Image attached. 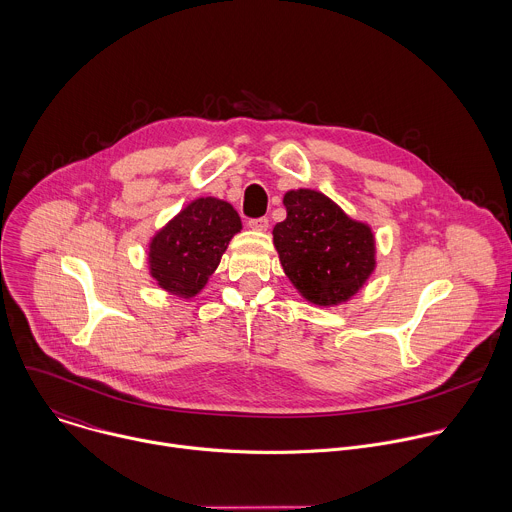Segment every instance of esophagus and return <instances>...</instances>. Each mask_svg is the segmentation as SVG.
Wrapping results in <instances>:
<instances>
[{
  "label": "esophagus",
  "mask_w": 512,
  "mask_h": 512,
  "mask_svg": "<svg viewBox=\"0 0 512 512\" xmlns=\"http://www.w3.org/2000/svg\"><path fill=\"white\" fill-rule=\"evenodd\" d=\"M253 231H267L269 229V219L267 217H257V219H249L247 223Z\"/></svg>",
  "instance_id": "1"
}]
</instances>
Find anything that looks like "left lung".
<instances>
[{"mask_svg":"<svg viewBox=\"0 0 512 512\" xmlns=\"http://www.w3.org/2000/svg\"><path fill=\"white\" fill-rule=\"evenodd\" d=\"M287 219L273 229L285 275L317 305L350 299L374 271V235L315 191H289Z\"/></svg>","mask_w":512,"mask_h":512,"instance_id":"obj_1","label":"left lung"}]
</instances>
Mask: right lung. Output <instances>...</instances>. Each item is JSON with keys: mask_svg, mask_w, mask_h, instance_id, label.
I'll return each mask as SVG.
<instances>
[{"mask_svg": "<svg viewBox=\"0 0 512 512\" xmlns=\"http://www.w3.org/2000/svg\"><path fill=\"white\" fill-rule=\"evenodd\" d=\"M241 231L237 211L219 199L191 203L150 243V273L170 293H199L217 269L231 237Z\"/></svg>", "mask_w": 512, "mask_h": 512, "instance_id": "1", "label": "right lung"}]
</instances>
